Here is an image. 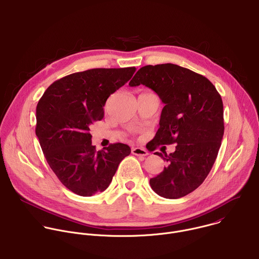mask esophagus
<instances>
[{
  "instance_id": "esophagus-1",
  "label": "esophagus",
  "mask_w": 259,
  "mask_h": 259,
  "mask_svg": "<svg viewBox=\"0 0 259 259\" xmlns=\"http://www.w3.org/2000/svg\"><path fill=\"white\" fill-rule=\"evenodd\" d=\"M131 152L134 154V155H139V156H145L148 154L147 150L144 149V148H141V147H133Z\"/></svg>"
}]
</instances>
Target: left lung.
I'll return each instance as SVG.
<instances>
[{"instance_id":"obj_1","label":"left lung","mask_w":259,"mask_h":259,"mask_svg":"<svg viewBox=\"0 0 259 259\" xmlns=\"http://www.w3.org/2000/svg\"><path fill=\"white\" fill-rule=\"evenodd\" d=\"M140 84L164 104L151 149L177 143L169 154L154 152L166 164L149 184L161 197H183L202 184L218 156L225 130L222 98L207 78L169 63L140 68L129 85Z\"/></svg>"}]
</instances>
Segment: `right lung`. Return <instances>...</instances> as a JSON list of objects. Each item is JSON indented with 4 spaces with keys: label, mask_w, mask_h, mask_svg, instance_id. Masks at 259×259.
I'll return each instance as SVG.
<instances>
[{
    "label": "right lung",
    "mask_w": 259,
    "mask_h": 259,
    "mask_svg": "<svg viewBox=\"0 0 259 259\" xmlns=\"http://www.w3.org/2000/svg\"><path fill=\"white\" fill-rule=\"evenodd\" d=\"M135 71L97 68L70 74L51 84L37 104L35 134L46 159L61 183L77 195L105 191L131 152L120 142L97 151L90 128L104 118L108 98Z\"/></svg>",
    "instance_id": "right-lung-1"
}]
</instances>
